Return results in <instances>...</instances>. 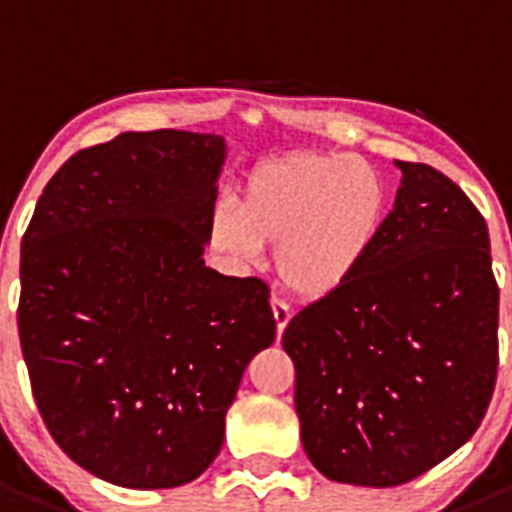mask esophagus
<instances>
[{"label": "esophagus", "mask_w": 512, "mask_h": 512, "mask_svg": "<svg viewBox=\"0 0 512 512\" xmlns=\"http://www.w3.org/2000/svg\"><path fill=\"white\" fill-rule=\"evenodd\" d=\"M271 312H274V320H277V338H279L284 333V328H287L292 312H289V307L284 305L282 300H277V297L271 300Z\"/></svg>", "instance_id": "34e87169"}]
</instances>
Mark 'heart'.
Instances as JSON below:
<instances>
[{
    "label": "heart",
    "mask_w": 512,
    "mask_h": 512,
    "mask_svg": "<svg viewBox=\"0 0 512 512\" xmlns=\"http://www.w3.org/2000/svg\"><path fill=\"white\" fill-rule=\"evenodd\" d=\"M387 217V187L369 161L295 151L253 166L238 202H217L207 246L230 264H253L264 243L300 300H323L354 277Z\"/></svg>",
    "instance_id": "1"
}]
</instances>
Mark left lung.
<instances>
[{"label": "left lung", "instance_id": "obj_1", "mask_svg": "<svg viewBox=\"0 0 512 512\" xmlns=\"http://www.w3.org/2000/svg\"><path fill=\"white\" fill-rule=\"evenodd\" d=\"M402 184L372 251L282 333L295 361L302 446L333 482L395 487L474 436L497 377L490 233L428 164Z\"/></svg>", "mask_w": 512, "mask_h": 512}]
</instances>
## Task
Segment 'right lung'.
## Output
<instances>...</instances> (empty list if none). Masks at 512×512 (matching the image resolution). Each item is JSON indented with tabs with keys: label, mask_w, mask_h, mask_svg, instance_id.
<instances>
[{
	"label": "right lung",
	"mask_w": 512,
	"mask_h": 512,
	"mask_svg": "<svg viewBox=\"0 0 512 512\" xmlns=\"http://www.w3.org/2000/svg\"><path fill=\"white\" fill-rule=\"evenodd\" d=\"M220 135L122 133L40 194L20 253V346L53 441L94 477H200L277 323L269 287L205 266Z\"/></svg>",
	"instance_id": "add662e5"
}]
</instances>
